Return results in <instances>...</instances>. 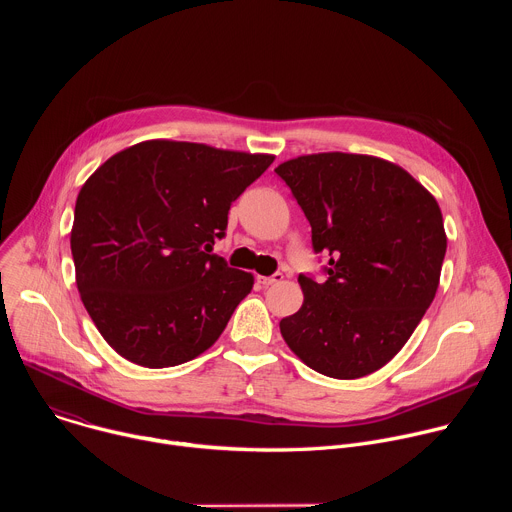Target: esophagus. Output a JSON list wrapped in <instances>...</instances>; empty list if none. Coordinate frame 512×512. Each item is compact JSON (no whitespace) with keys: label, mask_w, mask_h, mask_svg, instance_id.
<instances>
[{"label":"esophagus","mask_w":512,"mask_h":512,"mask_svg":"<svg viewBox=\"0 0 512 512\" xmlns=\"http://www.w3.org/2000/svg\"><path fill=\"white\" fill-rule=\"evenodd\" d=\"M257 279H259V283H261V285L269 287V285H273V283H279V281L283 279V275H281V273H273V275H269V277H265V275H259Z\"/></svg>","instance_id":"34e87169"}]
</instances>
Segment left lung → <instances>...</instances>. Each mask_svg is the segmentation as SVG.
I'll list each match as a JSON object with an SVG mask.
<instances>
[{"label": "left lung", "mask_w": 512, "mask_h": 512, "mask_svg": "<svg viewBox=\"0 0 512 512\" xmlns=\"http://www.w3.org/2000/svg\"><path fill=\"white\" fill-rule=\"evenodd\" d=\"M302 206L326 281L300 275L302 308L279 322L287 346L332 379L379 371L405 346L440 285L448 247L437 200L401 166L310 154L275 168Z\"/></svg>", "instance_id": "left-lung-1"}]
</instances>
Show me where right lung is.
I'll list each match as a JSON object with an SVG mask.
<instances>
[{"label": "right lung", "instance_id": "1", "mask_svg": "<svg viewBox=\"0 0 512 512\" xmlns=\"http://www.w3.org/2000/svg\"><path fill=\"white\" fill-rule=\"evenodd\" d=\"M275 160L204 143L150 139L83 184L70 251L81 300L129 362L166 369L208 350L253 289L212 255L229 208Z\"/></svg>", "mask_w": 512, "mask_h": 512}]
</instances>
